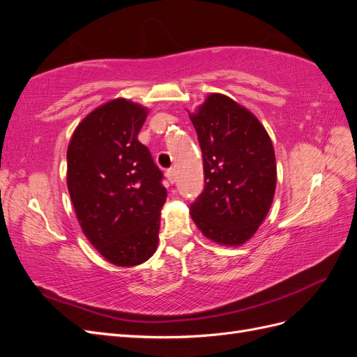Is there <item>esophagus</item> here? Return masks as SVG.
Returning <instances> with one entry per match:
<instances>
[{"instance_id": "1", "label": "esophagus", "mask_w": 357, "mask_h": 357, "mask_svg": "<svg viewBox=\"0 0 357 357\" xmlns=\"http://www.w3.org/2000/svg\"><path fill=\"white\" fill-rule=\"evenodd\" d=\"M176 168H168L167 169V178L169 180V183H174L176 181Z\"/></svg>"}]
</instances>
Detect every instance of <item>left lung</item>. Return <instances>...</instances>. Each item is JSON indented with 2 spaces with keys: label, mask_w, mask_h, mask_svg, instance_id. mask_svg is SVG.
Masks as SVG:
<instances>
[{
  "label": "left lung",
  "mask_w": 357,
  "mask_h": 357,
  "mask_svg": "<svg viewBox=\"0 0 357 357\" xmlns=\"http://www.w3.org/2000/svg\"><path fill=\"white\" fill-rule=\"evenodd\" d=\"M204 160V189L190 204L193 222L207 238L245 243L273 204L277 167L265 128L240 104L211 93L190 116Z\"/></svg>",
  "instance_id": "8db88e82"
}]
</instances>
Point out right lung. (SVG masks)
Instances as JSON below:
<instances>
[{
    "mask_svg": "<svg viewBox=\"0 0 357 357\" xmlns=\"http://www.w3.org/2000/svg\"><path fill=\"white\" fill-rule=\"evenodd\" d=\"M144 107L113 100L83 119L67 152L68 192L84 235L114 265L134 266L156 250L164 174L138 142Z\"/></svg>",
    "mask_w": 357,
    "mask_h": 357,
    "instance_id": "1",
    "label": "right lung"
}]
</instances>
